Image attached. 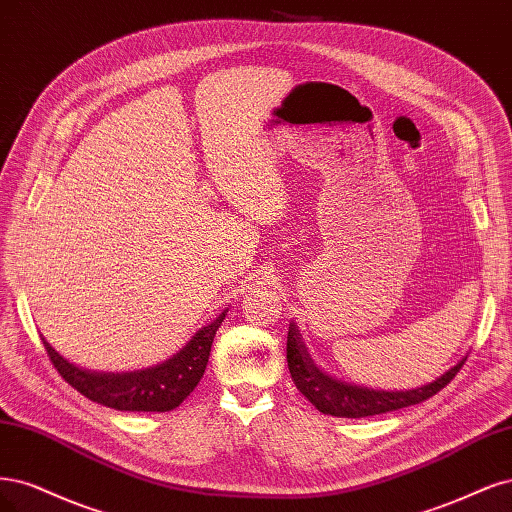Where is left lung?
<instances>
[{
    "instance_id": "left-lung-1",
    "label": "left lung",
    "mask_w": 512,
    "mask_h": 512,
    "mask_svg": "<svg viewBox=\"0 0 512 512\" xmlns=\"http://www.w3.org/2000/svg\"><path fill=\"white\" fill-rule=\"evenodd\" d=\"M464 361L466 359H461L457 366H453L449 372H444L430 385L408 391H376L368 387L342 383L338 378L325 374L315 361H312L306 344L302 342L300 329L295 327V323L289 325L287 334V364L295 387L300 389L304 398L319 412L332 417L361 419L425 402L427 398H432V395H436L440 389H444L453 381L455 374L464 366Z\"/></svg>"
}]
</instances>
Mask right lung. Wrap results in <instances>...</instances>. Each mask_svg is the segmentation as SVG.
Masks as SVG:
<instances>
[{
	"label": "right lung",
	"instance_id": "add662e5",
	"mask_svg": "<svg viewBox=\"0 0 512 512\" xmlns=\"http://www.w3.org/2000/svg\"><path fill=\"white\" fill-rule=\"evenodd\" d=\"M223 319L225 312H221L212 323L202 327L187 342L185 349H180L174 357L163 361V364L121 374L89 372L76 368L68 359H63L44 338L42 342L53 366L65 378V383H70L91 402L114 410L168 412L183 404L187 395L200 383L208 364L214 334H217Z\"/></svg>",
	"mask_w": 512,
	"mask_h": 512
}]
</instances>
